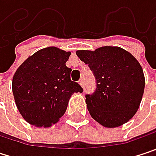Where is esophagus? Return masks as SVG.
Segmentation results:
<instances>
[{
  "mask_svg": "<svg viewBox=\"0 0 156 156\" xmlns=\"http://www.w3.org/2000/svg\"><path fill=\"white\" fill-rule=\"evenodd\" d=\"M78 84H79L81 87H83V79H80V80L78 81Z\"/></svg>",
  "mask_w": 156,
  "mask_h": 156,
  "instance_id": "obj_1",
  "label": "esophagus"
}]
</instances>
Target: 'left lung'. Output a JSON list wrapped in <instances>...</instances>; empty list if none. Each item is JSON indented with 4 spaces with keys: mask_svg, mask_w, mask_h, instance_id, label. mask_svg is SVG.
I'll use <instances>...</instances> for the list:
<instances>
[{
    "mask_svg": "<svg viewBox=\"0 0 156 156\" xmlns=\"http://www.w3.org/2000/svg\"><path fill=\"white\" fill-rule=\"evenodd\" d=\"M96 78L97 88L86 95L90 115L105 127H117L128 122L139 108L144 90L143 69L136 58L119 47L105 46L78 50Z\"/></svg>",
    "mask_w": 156,
    "mask_h": 156,
    "instance_id": "left-lung-1",
    "label": "left lung"
}]
</instances>
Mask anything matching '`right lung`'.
I'll return each instance as SVG.
<instances>
[{
  "label": "right lung",
  "instance_id": "add662e5",
  "mask_svg": "<svg viewBox=\"0 0 156 156\" xmlns=\"http://www.w3.org/2000/svg\"><path fill=\"white\" fill-rule=\"evenodd\" d=\"M70 54L58 48H45L16 70L12 93L17 108L29 124L51 126L65 114L71 95L83 92L77 82L71 81V69L66 66Z\"/></svg>",
  "mask_w": 156,
  "mask_h": 156
}]
</instances>
